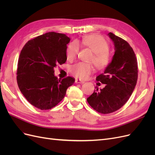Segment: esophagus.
<instances>
[{
    "label": "esophagus",
    "mask_w": 155,
    "mask_h": 155,
    "mask_svg": "<svg viewBox=\"0 0 155 155\" xmlns=\"http://www.w3.org/2000/svg\"><path fill=\"white\" fill-rule=\"evenodd\" d=\"M75 83H85V81H81V80H80V79H76V80H75Z\"/></svg>",
    "instance_id": "esophagus-1"
}]
</instances>
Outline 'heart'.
Listing matches in <instances>:
<instances>
[{
  "instance_id": "b5f03b06",
  "label": "heart",
  "mask_w": 155,
  "mask_h": 155,
  "mask_svg": "<svg viewBox=\"0 0 155 155\" xmlns=\"http://www.w3.org/2000/svg\"><path fill=\"white\" fill-rule=\"evenodd\" d=\"M81 43L90 48L94 52L91 61L96 64L97 68L104 69L109 64L111 59L109 50V46L106 39L102 36L97 34L86 35L82 39ZM79 50L80 45L78 41H73L70 43L66 50L67 60L72 61L76 59ZM70 71L76 77L85 79L89 74L94 71V67L92 63L80 62L72 66Z\"/></svg>"
}]
</instances>
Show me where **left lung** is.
I'll use <instances>...</instances> for the list:
<instances>
[{
  "mask_svg": "<svg viewBox=\"0 0 155 155\" xmlns=\"http://www.w3.org/2000/svg\"><path fill=\"white\" fill-rule=\"evenodd\" d=\"M108 35L114 43V55L104 73L96 77L105 87L100 91L96 87V90L87 99L91 107L101 114L112 113L124 106L138 79V63L132 47L111 32Z\"/></svg>",
  "mask_w": 155,
  "mask_h": 155,
  "instance_id": "left-lung-1",
  "label": "left lung"
}]
</instances>
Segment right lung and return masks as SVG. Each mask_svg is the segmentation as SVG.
<instances>
[{"label": "right lung", "instance_id": "add662e5", "mask_svg": "<svg viewBox=\"0 0 155 155\" xmlns=\"http://www.w3.org/2000/svg\"><path fill=\"white\" fill-rule=\"evenodd\" d=\"M70 39L65 34L48 32L28 41L18 60L17 81L21 93L31 105L48 110L64 97L75 79H58L54 68L66 62Z\"/></svg>", "mask_w": 155, "mask_h": 155}]
</instances>
